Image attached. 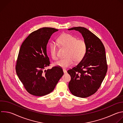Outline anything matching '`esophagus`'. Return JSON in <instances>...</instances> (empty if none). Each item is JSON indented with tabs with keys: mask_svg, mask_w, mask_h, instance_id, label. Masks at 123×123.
<instances>
[{
	"mask_svg": "<svg viewBox=\"0 0 123 123\" xmlns=\"http://www.w3.org/2000/svg\"><path fill=\"white\" fill-rule=\"evenodd\" d=\"M63 72H64V74H66V73H67V71H66V69H65V68H64V69H63Z\"/></svg>",
	"mask_w": 123,
	"mask_h": 123,
	"instance_id": "34e87169",
	"label": "esophagus"
}]
</instances>
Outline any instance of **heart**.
Returning a JSON list of instances; mask_svg holds the SVG:
<instances>
[{"label":"heart","mask_w":123,"mask_h":123,"mask_svg":"<svg viewBox=\"0 0 123 123\" xmlns=\"http://www.w3.org/2000/svg\"><path fill=\"white\" fill-rule=\"evenodd\" d=\"M58 41L61 46L67 49V51L66 54V57L55 62V66L63 68H68L72 66L75 61L79 62L84 58L87 49L86 42L84 40H77L76 37L72 35L65 33L59 37ZM49 50L52 58L56 60L57 48L54 43L50 44Z\"/></svg>","instance_id":"b5f03b06"}]
</instances>
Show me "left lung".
Masks as SVG:
<instances>
[{
    "mask_svg": "<svg viewBox=\"0 0 123 123\" xmlns=\"http://www.w3.org/2000/svg\"><path fill=\"white\" fill-rule=\"evenodd\" d=\"M68 30L79 31L87 46L84 58L67 72L71 77L68 88L74 95L86 98L98 91L106 75L108 65L105 47L97 37L84 27H74Z\"/></svg>",
    "mask_w": 123,
    "mask_h": 123,
    "instance_id": "obj_1",
    "label": "left lung"
}]
</instances>
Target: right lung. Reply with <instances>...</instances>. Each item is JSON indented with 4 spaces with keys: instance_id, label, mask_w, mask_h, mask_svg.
I'll return each instance as SVG.
<instances>
[{
    "instance_id": "1",
    "label": "right lung",
    "mask_w": 123,
    "mask_h": 123,
    "mask_svg": "<svg viewBox=\"0 0 123 123\" xmlns=\"http://www.w3.org/2000/svg\"><path fill=\"white\" fill-rule=\"evenodd\" d=\"M57 29L44 27L34 31L22 43L17 57L15 70L19 80L31 94L42 96L53 91L64 74L60 67L44 70L50 62L47 45Z\"/></svg>"
}]
</instances>
